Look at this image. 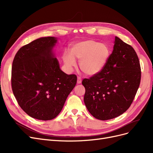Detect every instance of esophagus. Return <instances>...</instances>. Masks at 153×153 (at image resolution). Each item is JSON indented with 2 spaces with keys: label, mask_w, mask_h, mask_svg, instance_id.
<instances>
[{
  "label": "esophagus",
  "mask_w": 153,
  "mask_h": 153,
  "mask_svg": "<svg viewBox=\"0 0 153 153\" xmlns=\"http://www.w3.org/2000/svg\"><path fill=\"white\" fill-rule=\"evenodd\" d=\"M81 83H82V78L78 76L77 78V84H81Z\"/></svg>",
  "instance_id": "obj_1"
}]
</instances>
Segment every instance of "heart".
<instances>
[{"instance_id":"1","label":"heart","mask_w":153,"mask_h":153,"mask_svg":"<svg viewBox=\"0 0 153 153\" xmlns=\"http://www.w3.org/2000/svg\"><path fill=\"white\" fill-rule=\"evenodd\" d=\"M110 55L109 47L94 40H84L74 44L70 53L65 52L62 59L69 68L76 66L75 59L80 61V69L87 75L100 73L107 63Z\"/></svg>"}]
</instances>
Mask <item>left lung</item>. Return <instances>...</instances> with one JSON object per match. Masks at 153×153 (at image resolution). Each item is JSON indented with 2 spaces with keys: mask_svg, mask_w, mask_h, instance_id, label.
Masks as SVG:
<instances>
[{
  "mask_svg": "<svg viewBox=\"0 0 153 153\" xmlns=\"http://www.w3.org/2000/svg\"><path fill=\"white\" fill-rule=\"evenodd\" d=\"M140 79V61L135 50L115 36L113 52L104 68L82 82L88 111L102 121L121 115L131 105Z\"/></svg>",
  "mask_w": 153,
  "mask_h": 153,
  "instance_id": "left-lung-1",
  "label": "left lung"
}]
</instances>
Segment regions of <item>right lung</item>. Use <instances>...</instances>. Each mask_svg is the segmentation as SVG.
Wrapping results in <instances>:
<instances>
[{
	"instance_id": "1",
	"label": "right lung",
	"mask_w": 153,
	"mask_h": 153,
	"mask_svg": "<svg viewBox=\"0 0 153 153\" xmlns=\"http://www.w3.org/2000/svg\"><path fill=\"white\" fill-rule=\"evenodd\" d=\"M57 41L55 37L37 39L20 48L13 62L11 87L18 105L43 121L57 116L77 80L60 69L53 53Z\"/></svg>"
}]
</instances>
